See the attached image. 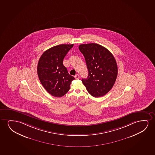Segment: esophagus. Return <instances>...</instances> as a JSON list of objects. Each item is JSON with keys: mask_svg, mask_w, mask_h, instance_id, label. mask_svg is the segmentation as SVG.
Masks as SVG:
<instances>
[{"mask_svg": "<svg viewBox=\"0 0 155 155\" xmlns=\"http://www.w3.org/2000/svg\"><path fill=\"white\" fill-rule=\"evenodd\" d=\"M74 78L75 79H79V76L78 74H77L74 76Z\"/></svg>", "mask_w": 155, "mask_h": 155, "instance_id": "obj_1", "label": "esophagus"}]
</instances>
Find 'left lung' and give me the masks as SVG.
I'll return each instance as SVG.
<instances>
[{"instance_id": "obj_1", "label": "left lung", "mask_w": 155, "mask_h": 155, "mask_svg": "<svg viewBox=\"0 0 155 155\" xmlns=\"http://www.w3.org/2000/svg\"><path fill=\"white\" fill-rule=\"evenodd\" d=\"M79 49L85 57L88 76L82 79L87 91L95 97L105 95L112 89L117 76V66L110 51L96 43L83 44Z\"/></svg>"}]
</instances>
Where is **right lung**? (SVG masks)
Instances as JSON below:
<instances>
[{"label": "right lung", "mask_w": 155, "mask_h": 155, "mask_svg": "<svg viewBox=\"0 0 155 155\" xmlns=\"http://www.w3.org/2000/svg\"><path fill=\"white\" fill-rule=\"evenodd\" d=\"M73 46L74 44L52 47L45 51L38 60L37 71L41 83L54 97L64 95L74 79L63 64L64 58Z\"/></svg>", "instance_id": "add662e5"}]
</instances>
